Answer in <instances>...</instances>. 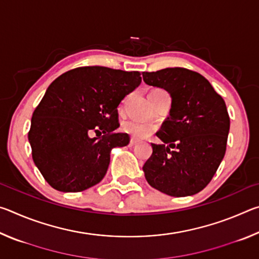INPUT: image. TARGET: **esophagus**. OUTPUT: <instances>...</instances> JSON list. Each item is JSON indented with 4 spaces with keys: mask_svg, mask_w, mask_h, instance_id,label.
Listing matches in <instances>:
<instances>
[{
    "mask_svg": "<svg viewBox=\"0 0 259 259\" xmlns=\"http://www.w3.org/2000/svg\"><path fill=\"white\" fill-rule=\"evenodd\" d=\"M138 143V140L137 139H135V138H130V145L133 146V145H136V144Z\"/></svg>",
    "mask_w": 259,
    "mask_h": 259,
    "instance_id": "1",
    "label": "esophagus"
}]
</instances>
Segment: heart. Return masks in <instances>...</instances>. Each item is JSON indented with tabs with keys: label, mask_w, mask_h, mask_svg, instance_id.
Returning <instances> with one entry per match:
<instances>
[{
	"label": "heart",
	"mask_w": 259,
	"mask_h": 259,
	"mask_svg": "<svg viewBox=\"0 0 259 259\" xmlns=\"http://www.w3.org/2000/svg\"><path fill=\"white\" fill-rule=\"evenodd\" d=\"M124 133H126L130 136H133L134 138L137 139H144L147 138L148 136H151L154 131L157 129V125L154 122L151 121H144V120H128L125 121L123 125Z\"/></svg>",
	"instance_id": "b5f03b06"
}]
</instances>
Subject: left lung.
Segmentation results:
<instances>
[{
	"label": "left lung",
	"mask_w": 259,
	"mask_h": 259,
	"mask_svg": "<svg viewBox=\"0 0 259 259\" xmlns=\"http://www.w3.org/2000/svg\"><path fill=\"white\" fill-rule=\"evenodd\" d=\"M144 82L171 96L170 114L157 131L162 144L143 166L147 183L170 196L202 191L225 155L230 116L224 99L201 74L182 67L144 72Z\"/></svg>",
	"instance_id": "1"
}]
</instances>
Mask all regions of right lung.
Masks as SVG:
<instances>
[{
	"label": "right lung",
	"mask_w": 259,
	"mask_h": 259,
	"mask_svg": "<svg viewBox=\"0 0 259 259\" xmlns=\"http://www.w3.org/2000/svg\"><path fill=\"white\" fill-rule=\"evenodd\" d=\"M140 82L139 72L85 66L51 83L28 133L34 163L50 186L81 192L102 181L112 148L126 146L130 139L128 134L115 133L117 106Z\"/></svg>",
	"instance_id": "right-lung-1"
}]
</instances>
